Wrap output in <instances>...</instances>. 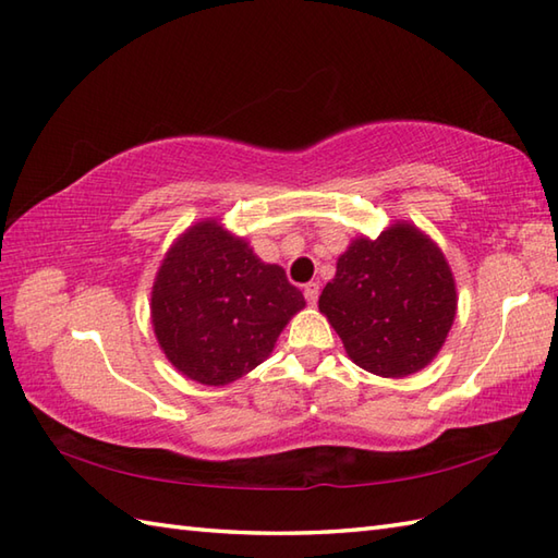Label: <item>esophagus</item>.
Wrapping results in <instances>:
<instances>
[{
  "mask_svg": "<svg viewBox=\"0 0 558 558\" xmlns=\"http://www.w3.org/2000/svg\"><path fill=\"white\" fill-rule=\"evenodd\" d=\"M304 298H306V302H310V304H316V300H318V282H306V286H304Z\"/></svg>",
  "mask_w": 558,
  "mask_h": 558,
  "instance_id": "1",
  "label": "esophagus"
}]
</instances>
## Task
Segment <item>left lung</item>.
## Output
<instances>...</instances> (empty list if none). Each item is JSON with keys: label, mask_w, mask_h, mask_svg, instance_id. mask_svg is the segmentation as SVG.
Listing matches in <instances>:
<instances>
[{"label": "left lung", "mask_w": 558, "mask_h": 558, "mask_svg": "<svg viewBox=\"0 0 558 558\" xmlns=\"http://www.w3.org/2000/svg\"><path fill=\"white\" fill-rule=\"evenodd\" d=\"M348 357L384 378L422 372L456 322V278L417 225L396 220L376 240L354 236L318 298Z\"/></svg>", "instance_id": "1"}]
</instances>
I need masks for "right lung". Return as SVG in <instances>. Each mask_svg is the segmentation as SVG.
Returning <instances> with one entry per match:
<instances>
[{
    "label": "right lung",
    "mask_w": 558,
    "mask_h": 558,
    "mask_svg": "<svg viewBox=\"0 0 558 558\" xmlns=\"http://www.w3.org/2000/svg\"><path fill=\"white\" fill-rule=\"evenodd\" d=\"M304 306L286 270L260 260L220 218H206L165 254L150 290V324L177 372L228 386L268 357Z\"/></svg>",
    "instance_id": "add662e5"
}]
</instances>
